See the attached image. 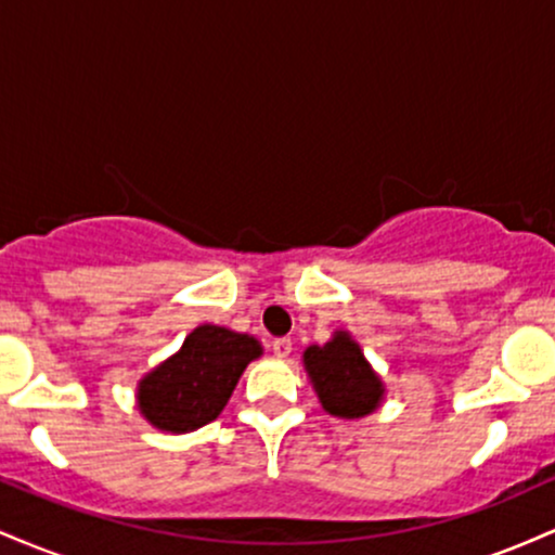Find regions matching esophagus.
<instances>
[{"label":"esophagus","mask_w":555,"mask_h":555,"mask_svg":"<svg viewBox=\"0 0 555 555\" xmlns=\"http://www.w3.org/2000/svg\"><path fill=\"white\" fill-rule=\"evenodd\" d=\"M271 349L279 360H286L292 354V339H286V336H282V339H273Z\"/></svg>","instance_id":"34e87169"}]
</instances>
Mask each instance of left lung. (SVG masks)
Segmentation results:
<instances>
[{
    "instance_id": "8db88e82",
    "label": "left lung",
    "mask_w": 555,
    "mask_h": 555,
    "mask_svg": "<svg viewBox=\"0 0 555 555\" xmlns=\"http://www.w3.org/2000/svg\"><path fill=\"white\" fill-rule=\"evenodd\" d=\"M302 365L328 415L362 420L384 404L386 384L349 331L336 328L326 344H310Z\"/></svg>"
}]
</instances>
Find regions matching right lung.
I'll use <instances>...</instances> for the list:
<instances>
[{"instance_id": "obj_1", "label": "right lung", "mask_w": 555, "mask_h": 555, "mask_svg": "<svg viewBox=\"0 0 555 555\" xmlns=\"http://www.w3.org/2000/svg\"><path fill=\"white\" fill-rule=\"evenodd\" d=\"M263 354L256 336L203 323L171 358L138 380V412L164 433H193L214 423L240 375Z\"/></svg>"}]
</instances>
